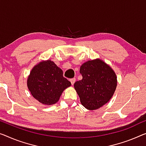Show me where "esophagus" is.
Here are the masks:
<instances>
[{
	"label": "esophagus",
	"instance_id": "esophagus-1",
	"mask_svg": "<svg viewBox=\"0 0 146 146\" xmlns=\"http://www.w3.org/2000/svg\"><path fill=\"white\" fill-rule=\"evenodd\" d=\"M75 80H76L75 78H73V79H70V81H71V84H72V85H73L74 83H75Z\"/></svg>",
	"mask_w": 146,
	"mask_h": 146
}]
</instances>
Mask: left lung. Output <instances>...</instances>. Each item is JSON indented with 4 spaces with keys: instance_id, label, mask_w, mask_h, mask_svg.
I'll list each match as a JSON object with an SVG mask.
<instances>
[{
    "instance_id": "obj_1",
    "label": "left lung",
    "mask_w": 146,
    "mask_h": 146,
    "mask_svg": "<svg viewBox=\"0 0 146 146\" xmlns=\"http://www.w3.org/2000/svg\"><path fill=\"white\" fill-rule=\"evenodd\" d=\"M80 73L82 79L74 87L84 108L95 110L110 100L117 83L111 67L100 59L89 60L80 66Z\"/></svg>"
}]
</instances>
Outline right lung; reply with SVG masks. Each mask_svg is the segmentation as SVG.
Listing matches in <instances>:
<instances>
[{"label": "right lung", "instance_id": "add662e5", "mask_svg": "<svg viewBox=\"0 0 146 146\" xmlns=\"http://www.w3.org/2000/svg\"><path fill=\"white\" fill-rule=\"evenodd\" d=\"M27 87L35 98L46 106L57 103L63 91L71 85L63 71L51 60L40 62L30 73Z\"/></svg>", "mask_w": 146, "mask_h": 146}]
</instances>
